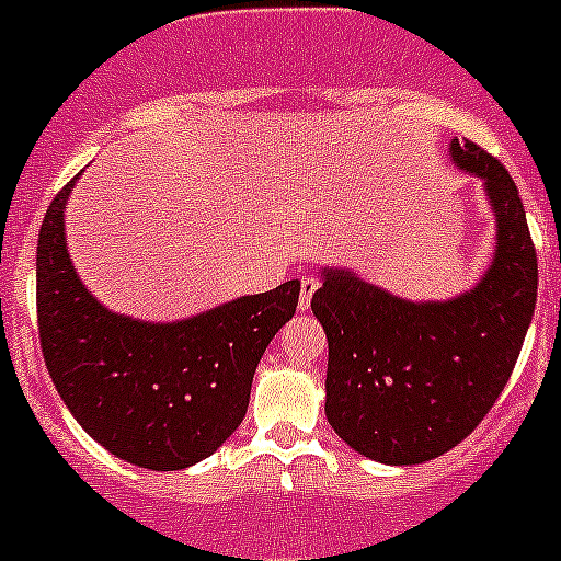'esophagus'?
<instances>
[{
	"label": "esophagus",
	"mask_w": 561,
	"mask_h": 561,
	"mask_svg": "<svg viewBox=\"0 0 561 561\" xmlns=\"http://www.w3.org/2000/svg\"><path fill=\"white\" fill-rule=\"evenodd\" d=\"M320 282L314 279V276H301V298H298V309L301 312H307L309 307H312V296L318 293Z\"/></svg>",
	"instance_id": "34e87169"
}]
</instances>
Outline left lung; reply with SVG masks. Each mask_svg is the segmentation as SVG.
<instances>
[{"mask_svg": "<svg viewBox=\"0 0 561 561\" xmlns=\"http://www.w3.org/2000/svg\"><path fill=\"white\" fill-rule=\"evenodd\" d=\"M449 156L482 178L496 216L485 276L458 298L419 304L323 268L312 296L329 340L325 419L378 463H425L458 447L507 386L535 314L537 252L518 186L469 139H453Z\"/></svg>", "mask_w": 561, "mask_h": 561, "instance_id": "obj_1", "label": "left lung"}]
</instances>
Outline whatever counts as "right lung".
<instances>
[{"mask_svg":"<svg viewBox=\"0 0 561 561\" xmlns=\"http://www.w3.org/2000/svg\"><path fill=\"white\" fill-rule=\"evenodd\" d=\"M76 178L51 199L37 236V329L48 375L76 422L114 458L150 471L188 469L243 422L254 369L296 312L301 282L178 323L108 312L81 285L65 247Z\"/></svg>","mask_w":561,"mask_h":561,"instance_id":"1","label":"right lung"}]
</instances>
